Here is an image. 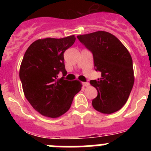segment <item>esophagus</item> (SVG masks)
Wrapping results in <instances>:
<instances>
[{"label": "esophagus", "mask_w": 151, "mask_h": 151, "mask_svg": "<svg viewBox=\"0 0 151 151\" xmlns=\"http://www.w3.org/2000/svg\"><path fill=\"white\" fill-rule=\"evenodd\" d=\"M82 85H83L84 87H88V86H89L90 84H89L88 82H82Z\"/></svg>", "instance_id": "34e87169"}]
</instances>
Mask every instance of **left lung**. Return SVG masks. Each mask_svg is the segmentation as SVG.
<instances>
[{"instance_id": "1", "label": "left lung", "mask_w": 151, "mask_h": 151, "mask_svg": "<svg viewBox=\"0 0 151 151\" xmlns=\"http://www.w3.org/2000/svg\"><path fill=\"white\" fill-rule=\"evenodd\" d=\"M94 57V67L101 73L91 85L97 91L92 101L97 111L110 114L124 106L134 82L132 59L127 48L111 33L97 31L77 36Z\"/></svg>"}]
</instances>
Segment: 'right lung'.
<instances>
[{
  "label": "right lung",
  "mask_w": 151,
  "mask_h": 151,
  "mask_svg": "<svg viewBox=\"0 0 151 151\" xmlns=\"http://www.w3.org/2000/svg\"><path fill=\"white\" fill-rule=\"evenodd\" d=\"M75 41V35L41 38L31 44L24 54L19 69L24 95L42 116L58 118L63 115L82 89L78 80L57 78L60 72L66 75L63 54Z\"/></svg>",
  "instance_id": "1"
}]
</instances>
